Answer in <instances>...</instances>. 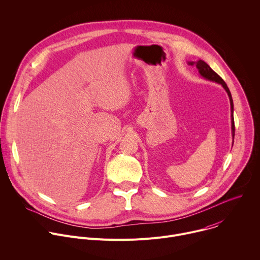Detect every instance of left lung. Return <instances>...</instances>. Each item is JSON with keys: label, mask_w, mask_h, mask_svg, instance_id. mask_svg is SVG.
<instances>
[{"label": "left lung", "mask_w": 260, "mask_h": 260, "mask_svg": "<svg viewBox=\"0 0 260 260\" xmlns=\"http://www.w3.org/2000/svg\"><path fill=\"white\" fill-rule=\"evenodd\" d=\"M189 65L193 66L195 65L196 68L198 69V72L200 73V75L205 78V79H208L210 81H214L216 83H219L221 84L222 88L225 90V92L228 93V96H229V99H230V103H231V123H232V137H233V144H234V138H235V122H234V103H233V98H232V95H231V92L228 88L226 83L223 81V79L216 73L214 72L210 66L204 62L203 60H198L197 62H188Z\"/></svg>", "instance_id": "left-lung-1"}]
</instances>
